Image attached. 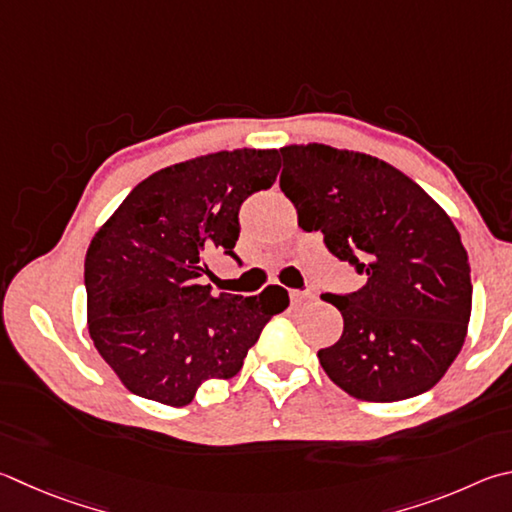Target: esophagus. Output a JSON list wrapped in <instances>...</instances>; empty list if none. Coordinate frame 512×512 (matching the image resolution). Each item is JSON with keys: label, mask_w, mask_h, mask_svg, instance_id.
Here are the masks:
<instances>
[{"label": "esophagus", "mask_w": 512, "mask_h": 512, "mask_svg": "<svg viewBox=\"0 0 512 512\" xmlns=\"http://www.w3.org/2000/svg\"><path fill=\"white\" fill-rule=\"evenodd\" d=\"M288 295H291V302H295V304H302V302L313 300L311 288H302V291H291Z\"/></svg>", "instance_id": "1"}]
</instances>
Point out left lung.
<instances>
[{
    "label": "left lung",
    "instance_id": "8db88e82",
    "mask_svg": "<svg viewBox=\"0 0 512 512\" xmlns=\"http://www.w3.org/2000/svg\"><path fill=\"white\" fill-rule=\"evenodd\" d=\"M280 188L300 226L365 277L351 293H324L345 320L318 351L340 389L376 403L432 389L466 340L468 253L443 208L410 176L369 154L329 145L282 147Z\"/></svg>",
    "mask_w": 512,
    "mask_h": 512
}]
</instances>
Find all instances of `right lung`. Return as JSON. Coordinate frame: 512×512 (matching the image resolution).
<instances>
[{
    "label": "right lung",
    "mask_w": 512,
    "mask_h": 512,
    "mask_svg": "<svg viewBox=\"0 0 512 512\" xmlns=\"http://www.w3.org/2000/svg\"><path fill=\"white\" fill-rule=\"evenodd\" d=\"M277 150L217 152L147 176L91 239L85 259L91 340L123 385L188 405L208 378L239 374L248 349L288 306L282 286L212 295L219 250L239 264V210L280 172Z\"/></svg>",
    "instance_id": "1"
}]
</instances>
